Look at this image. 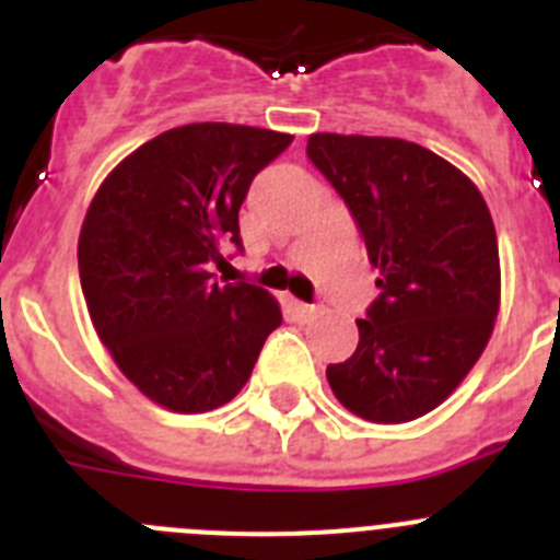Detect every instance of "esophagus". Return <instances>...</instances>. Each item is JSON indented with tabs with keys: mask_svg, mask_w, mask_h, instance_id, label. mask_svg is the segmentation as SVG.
Here are the masks:
<instances>
[{
	"mask_svg": "<svg viewBox=\"0 0 560 560\" xmlns=\"http://www.w3.org/2000/svg\"><path fill=\"white\" fill-rule=\"evenodd\" d=\"M296 314H300V319H314L316 314H319V305H308V303H296L294 305Z\"/></svg>",
	"mask_w": 560,
	"mask_h": 560,
	"instance_id": "34e87169",
	"label": "esophagus"
}]
</instances>
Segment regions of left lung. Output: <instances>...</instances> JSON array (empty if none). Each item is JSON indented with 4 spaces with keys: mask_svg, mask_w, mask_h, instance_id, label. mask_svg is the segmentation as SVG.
I'll return each mask as SVG.
<instances>
[{
    "mask_svg": "<svg viewBox=\"0 0 560 560\" xmlns=\"http://www.w3.org/2000/svg\"><path fill=\"white\" fill-rule=\"evenodd\" d=\"M308 156L353 212L381 289L328 384L359 418L407 423L459 387L493 334L502 271L491 210L463 171L415 142L311 133Z\"/></svg>",
    "mask_w": 560,
    "mask_h": 560,
    "instance_id": "1",
    "label": "left lung"
}]
</instances>
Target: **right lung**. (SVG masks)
<instances>
[{"instance_id": "right-lung-1", "label": "right lung", "mask_w": 560, "mask_h": 560, "mask_svg": "<svg viewBox=\"0 0 560 560\" xmlns=\"http://www.w3.org/2000/svg\"><path fill=\"white\" fill-rule=\"evenodd\" d=\"M291 140L232 122L171 128L128 153L89 205L78 269L92 325L120 373L171 412L224 407L283 323L269 291L207 269L241 246L246 190Z\"/></svg>"}]
</instances>
